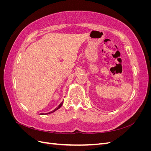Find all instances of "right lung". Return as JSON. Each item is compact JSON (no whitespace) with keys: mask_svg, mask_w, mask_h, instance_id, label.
<instances>
[{"mask_svg":"<svg viewBox=\"0 0 151 151\" xmlns=\"http://www.w3.org/2000/svg\"><path fill=\"white\" fill-rule=\"evenodd\" d=\"M63 104V101L58 105V106L55 109H53V111H50V112H49V113H40V115H48V114H50V113H53L54 111H57V109H58L59 108H60L61 106H62V105Z\"/></svg>","mask_w":151,"mask_h":151,"instance_id":"add662e5","label":"right lung"}]
</instances>
